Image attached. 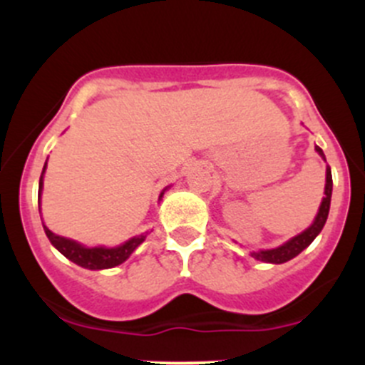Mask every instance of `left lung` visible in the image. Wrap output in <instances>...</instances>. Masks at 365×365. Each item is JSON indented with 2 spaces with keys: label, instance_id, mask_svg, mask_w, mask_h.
I'll list each match as a JSON object with an SVG mask.
<instances>
[{
  "label": "left lung",
  "instance_id": "obj_1",
  "mask_svg": "<svg viewBox=\"0 0 365 365\" xmlns=\"http://www.w3.org/2000/svg\"><path fill=\"white\" fill-rule=\"evenodd\" d=\"M316 152L325 159L323 155V150L319 146H316ZM330 197H332V173H330V168L327 165V185H325V197H323L322 206H319V212L316 215L314 222L309 230H305L304 233H300L298 237L292 238L289 242H286L284 245L277 249H270V251H259L252 252V257L257 261H263V263H284V261H289L292 257H295L304 251L307 245H311V242L318 237L319 231L323 230L327 222V217H329L330 210Z\"/></svg>",
  "mask_w": 365,
  "mask_h": 365
}]
</instances>
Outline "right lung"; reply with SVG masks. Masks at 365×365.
Instances as JSON below:
<instances>
[{
	"label": "right lung",
	"mask_w": 365,
	"mask_h": 365,
	"mask_svg": "<svg viewBox=\"0 0 365 365\" xmlns=\"http://www.w3.org/2000/svg\"><path fill=\"white\" fill-rule=\"evenodd\" d=\"M43 169H46V165H43ZM42 175H43V171H42ZM40 192H42V176H40V183H38V197H40ZM43 230H46V235H47V238L51 240V244H53L58 251L63 254L65 257H68L70 261H73V263L79 264V267L90 268V270L113 268V267H116V264L123 263V261L135 251V247H138L139 244H143L146 238V235H139V237H134V238H130L128 242H125V244L120 245V247H114V249L91 247V249H88V247H83L81 244H77V242L68 240V238L58 237V235H54L53 231L47 230L46 226H43Z\"/></svg>",
	"instance_id": "1"
}]
</instances>
